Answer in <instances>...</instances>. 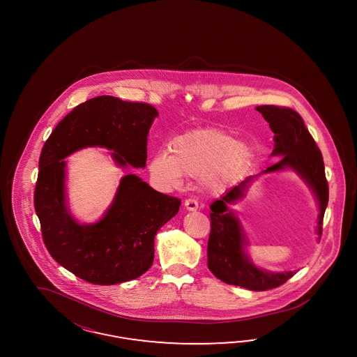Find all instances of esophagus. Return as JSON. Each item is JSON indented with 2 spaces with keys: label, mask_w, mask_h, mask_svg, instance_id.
Masks as SVG:
<instances>
[{
  "label": "esophagus",
  "mask_w": 357,
  "mask_h": 357,
  "mask_svg": "<svg viewBox=\"0 0 357 357\" xmlns=\"http://www.w3.org/2000/svg\"><path fill=\"white\" fill-rule=\"evenodd\" d=\"M184 206L188 211H196L199 208V203L195 199H185L184 200Z\"/></svg>",
  "instance_id": "1"
}]
</instances>
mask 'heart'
Returning a JSON list of instances; mask_svg holds the SVG:
<instances>
[{
	"label": "heart",
	"mask_w": 357,
	"mask_h": 357,
	"mask_svg": "<svg viewBox=\"0 0 357 357\" xmlns=\"http://www.w3.org/2000/svg\"><path fill=\"white\" fill-rule=\"evenodd\" d=\"M249 148L227 130H196L172 141L170 154L153 157L151 173L166 184L181 183L183 175L211 183L236 176L249 160Z\"/></svg>",
	"instance_id": "obj_1"
}]
</instances>
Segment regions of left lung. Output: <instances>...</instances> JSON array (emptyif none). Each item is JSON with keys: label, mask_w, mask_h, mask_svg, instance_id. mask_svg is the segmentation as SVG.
I'll return each instance as SVG.
<instances>
[{"label": "left lung", "mask_w": 357, "mask_h": 357, "mask_svg": "<svg viewBox=\"0 0 357 357\" xmlns=\"http://www.w3.org/2000/svg\"><path fill=\"white\" fill-rule=\"evenodd\" d=\"M257 109L266 121L270 123L271 130L275 133V149L272 155L281 157L279 162L267 167L261 174L273 173L289 167L303 176V181L313 188L318 199V236L321 238L324 211L328 203V183L324 174L322 153L297 111L273 105L258 106ZM254 178L255 176H248L211 206L208 268L217 279L227 284L261 292L280 287L296 272L271 273L259 270L250 261L243 251L246 239L237 217L229 211L227 206L243 197L248 185Z\"/></svg>", "instance_id": "left-lung-1"}]
</instances>
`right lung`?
I'll use <instances>...</instances> for the list:
<instances>
[{"instance_id": "1", "label": "right lung", "mask_w": 357, "mask_h": 357, "mask_svg": "<svg viewBox=\"0 0 357 357\" xmlns=\"http://www.w3.org/2000/svg\"><path fill=\"white\" fill-rule=\"evenodd\" d=\"M157 115L145 102L91 98L73 108L44 144L33 194L44 245L60 266L82 280L112 285L145 273L154 259V237L178 213L181 199L128 174L105 217L79 225L65 206L64 158L86 146H105L120 166L144 167L146 137Z\"/></svg>"}]
</instances>
